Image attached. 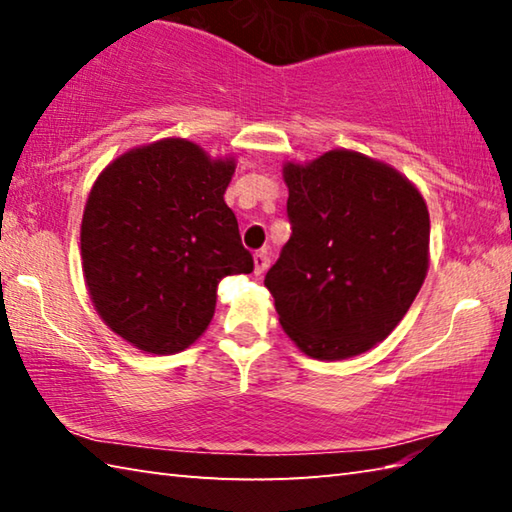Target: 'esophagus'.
<instances>
[{"label": "esophagus", "mask_w": 512, "mask_h": 512, "mask_svg": "<svg viewBox=\"0 0 512 512\" xmlns=\"http://www.w3.org/2000/svg\"><path fill=\"white\" fill-rule=\"evenodd\" d=\"M268 266H271V253H268V250H259V253H255V273H266Z\"/></svg>", "instance_id": "obj_1"}]
</instances>
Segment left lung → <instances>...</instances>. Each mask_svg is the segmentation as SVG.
Masks as SVG:
<instances>
[{
  "label": "left lung",
  "mask_w": 512,
  "mask_h": 512,
  "mask_svg": "<svg viewBox=\"0 0 512 512\" xmlns=\"http://www.w3.org/2000/svg\"><path fill=\"white\" fill-rule=\"evenodd\" d=\"M291 237L266 273L280 325L320 361L393 332L429 268V212L409 178L357 151L284 164Z\"/></svg>",
  "instance_id": "left-lung-1"
}]
</instances>
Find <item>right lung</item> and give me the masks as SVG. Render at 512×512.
<instances>
[{
    "instance_id": "add662e5",
    "label": "right lung",
    "mask_w": 512,
    "mask_h": 512,
    "mask_svg": "<svg viewBox=\"0 0 512 512\" xmlns=\"http://www.w3.org/2000/svg\"><path fill=\"white\" fill-rule=\"evenodd\" d=\"M235 160L180 137L137 146L92 185L81 223L83 275L112 332L149 354H176L214 316L225 275L253 271L223 201Z\"/></svg>"
}]
</instances>
